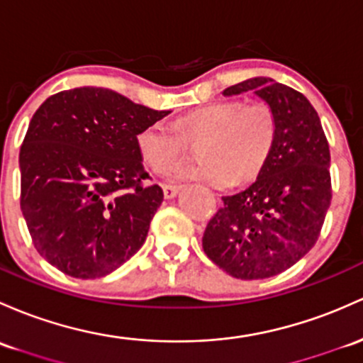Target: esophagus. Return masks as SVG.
I'll return each instance as SVG.
<instances>
[{"instance_id": "obj_1", "label": "esophagus", "mask_w": 363, "mask_h": 363, "mask_svg": "<svg viewBox=\"0 0 363 363\" xmlns=\"http://www.w3.org/2000/svg\"><path fill=\"white\" fill-rule=\"evenodd\" d=\"M180 190V185H162V192H164L166 199H173Z\"/></svg>"}]
</instances>
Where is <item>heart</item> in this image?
I'll use <instances>...</instances> for the list:
<instances>
[{"instance_id":"1","label":"heart","mask_w":363,"mask_h":363,"mask_svg":"<svg viewBox=\"0 0 363 363\" xmlns=\"http://www.w3.org/2000/svg\"><path fill=\"white\" fill-rule=\"evenodd\" d=\"M279 121L267 102L223 100L206 104L174 123V130L155 121L136 135L143 161L155 173H169L199 147L201 164L180 171L182 178L213 186L240 185L255 180L274 152Z\"/></svg>"}]
</instances>
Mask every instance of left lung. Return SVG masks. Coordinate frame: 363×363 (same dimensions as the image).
<instances>
[{
	"label": "left lung",
	"instance_id": "obj_1",
	"mask_svg": "<svg viewBox=\"0 0 363 363\" xmlns=\"http://www.w3.org/2000/svg\"><path fill=\"white\" fill-rule=\"evenodd\" d=\"M244 91L270 104L279 135L258 180L223 197L202 247L228 275L258 280L286 272L317 242L333 199L330 152L320 118L303 93L270 77H252L223 95Z\"/></svg>",
	"mask_w": 363,
	"mask_h": 363
}]
</instances>
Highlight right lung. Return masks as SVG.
I'll return each mask as SVG.
<instances>
[{
    "instance_id": "add662e5",
    "label": "right lung",
    "mask_w": 363,
    "mask_h": 363,
    "mask_svg": "<svg viewBox=\"0 0 363 363\" xmlns=\"http://www.w3.org/2000/svg\"><path fill=\"white\" fill-rule=\"evenodd\" d=\"M167 114L93 86L55 93L34 112L18 155L21 209L50 264L99 279L142 247L164 194L145 183L136 135Z\"/></svg>"
}]
</instances>
